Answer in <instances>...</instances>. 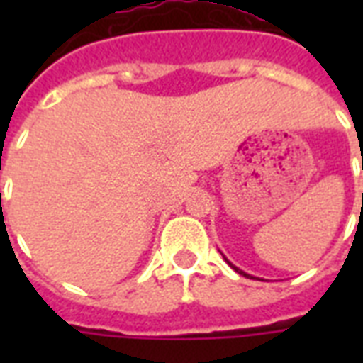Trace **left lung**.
<instances>
[{"label":"left lung","instance_id":"obj_1","mask_svg":"<svg viewBox=\"0 0 363 363\" xmlns=\"http://www.w3.org/2000/svg\"><path fill=\"white\" fill-rule=\"evenodd\" d=\"M362 165H363V164H362ZM362 199H363V198H362ZM226 262H228V259H226ZM228 264H230V262H228ZM230 265H232L233 269L238 271L239 275H242V277H247V279H254V277H252V275H247V273H245V271H241V269H239V267H235V265H233V264H230Z\"/></svg>","mask_w":363,"mask_h":363}]
</instances>
